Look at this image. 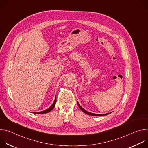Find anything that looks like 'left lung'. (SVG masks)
<instances>
[{
    "mask_svg": "<svg viewBox=\"0 0 148 148\" xmlns=\"http://www.w3.org/2000/svg\"><path fill=\"white\" fill-rule=\"evenodd\" d=\"M77 103H78V107H79V108L81 109V110L83 112H84V113H86V114H88V115H92V116H103V115H107V114H93V113H91V112H88V111H86L84 109H83L81 106H80V105L79 104V103L77 102Z\"/></svg>",
    "mask_w": 148,
    "mask_h": 148,
    "instance_id": "left-lung-1",
    "label": "left lung"
}]
</instances>
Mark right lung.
<instances>
[{
	"label": "right lung",
	"instance_id": "right-lung-1",
	"mask_svg": "<svg viewBox=\"0 0 148 148\" xmlns=\"http://www.w3.org/2000/svg\"><path fill=\"white\" fill-rule=\"evenodd\" d=\"M56 102V97L55 100H54V101L53 102V104L51 105V106L50 107H49L48 109H47V110H45V111H41V112H33V113H36V114H46V113L49 112H50V111L54 108V107H55Z\"/></svg>",
	"mask_w": 148,
	"mask_h": 148
}]
</instances>
